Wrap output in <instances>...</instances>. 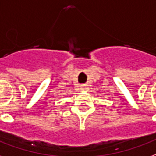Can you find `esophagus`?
Listing matches in <instances>:
<instances>
[{"mask_svg": "<svg viewBox=\"0 0 156 156\" xmlns=\"http://www.w3.org/2000/svg\"><path fill=\"white\" fill-rule=\"evenodd\" d=\"M80 89L82 90H89V87L87 85H81L80 86Z\"/></svg>", "mask_w": 156, "mask_h": 156, "instance_id": "obj_1", "label": "esophagus"}]
</instances>
